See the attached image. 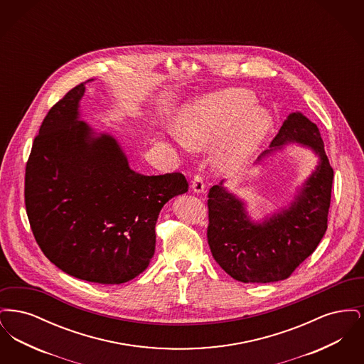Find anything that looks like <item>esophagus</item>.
Returning a JSON list of instances; mask_svg holds the SVG:
<instances>
[{
	"label": "esophagus",
	"instance_id": "esophagus-1",
	"mask_svg": "<svg viewBox=\"0 0 364 364\" xmlns=\"http://www.w3.org/2000/svg\"><path fill=\"white\" fill-rule=\"evenodd\" d=\"M192 190L196 193H202L205 192V181L203 177L200 174H195L193 180H192Z\"/></svg>",
	"mask_w": 364,
	"mask_h": 364
}]
</instances>
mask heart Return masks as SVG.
I'll use <instances>...</instances> for the list:
<instances>
[{
  "instance_id": "b5f03b06",
  "label": "heart",
  "mask_w": 364,
  "mask_h": 364,
  "mask_svg": "<svg viewBox=\"0 0 364 364\" xmlns=\"http://www.w3.org/2000/svg\"><path fill=\"white\" fill-rule=\"evenodd\" d=\"M255 102L250 91L228 88L186 105L174 122L178 143L192 150L214 144L211 162L215 171H242L272 128L269 113Z\"/></svg>"
}]
</instances>
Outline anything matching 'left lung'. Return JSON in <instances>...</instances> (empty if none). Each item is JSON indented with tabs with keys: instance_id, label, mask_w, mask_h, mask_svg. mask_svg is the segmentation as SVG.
Here are the masks:
<instances>
[{
	"instance_id": "8db88e82",
	"label": "left lung",
	"mask_w": 364,
	"mask_h": 364,
	"mask_svg": "<svg viewBox=\"0 0 364 364\" xmlns=\"http://www.w3.org/2000/svg\"><path fill=\"white\" fill-rule=\"evenodd\" d=\"M291 141L311 149L319 162L288 208L254 223L224 181L208 191V245L215 262L237 281L266 284L289 277L328 229L334 174L316 124L300 112L291 113L258 162Z\"/></svg>"
}]
</instances>
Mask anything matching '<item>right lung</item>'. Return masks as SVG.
I'll use <instances>...</instances> for the list:
<instances>
[{"label": "right lung", "instance_id": "right-lung-1", "mask_svg": "<svg viewBox=\"0 0 364 364\" xmlns=\"http://www.w3.org/2000/svg\"><path fill=\"white\" fill-rule=\"evenodd\" d=\"M86 83L68 91L42 122L26 166L24 200L48 259L72 277L114 285L147 269L159 211L188 191V181L178 172L132 171L116 139L97 136L79 119Z\"/></svg>", "mask_w": 364, "mask_h": 364}]
</instances>
